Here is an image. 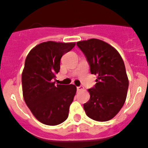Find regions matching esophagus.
<instances>
[{"mask_svg":"<svg viewBox=\"0 0 148 148\" xmlns=\"http://www.w3.org/2000/svg\"><path fill=\"white\" fill-rule=\"evenodd\" d=\"M83 90V87H77V90H78V91H80V90Z\"/></svg>","mask_w":148,"mask_h":148,"instance_id":"1","label":"esophagus"}]
</instances>
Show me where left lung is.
Segmentation results:
<instances>
[{
    "mask_svg": "<svg viewBox=\"0 0 148 148\" xmlns=\"http://www.w3.org/2000/svg\"><path fill=\"white\" fill-rule=\"evenodd\" d=\"M76 44L86 56L90 73L97 75L95 86L88 90L90 98L84 109L95 121H109L126 100L129 82L125 63L118 51L103 40L92 38Z\"/></svg>",
    "mask_w": 148,
    "mask_h": 148,
    "instance_id": "obj_1",
    "label": "left lung"
}]
</instances>
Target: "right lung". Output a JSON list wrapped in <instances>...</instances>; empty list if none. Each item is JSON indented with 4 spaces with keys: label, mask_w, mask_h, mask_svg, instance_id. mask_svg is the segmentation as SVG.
I'll list each match as a JSON object with an SVG mask.
<instances>
[{
    "label": "right lung",
    "mask_w": 148,
    "mask_h": 148,
    "mask_svg": "<svg viewBox=\"0 0 148 148\" xmlns=\"http://www.w3.org/2000/svg\"><path fill=\"white\" fill-rule=\"evenodd\" d=\"M75 45L43 42L31 49L26 58L21 77L23 99L34 116L44 125H59L68 117L76 87L56 84L53 79L60 70L62 56Z\"/></svg>",
    "instance_id": "obj_1"
}]
</instances>
